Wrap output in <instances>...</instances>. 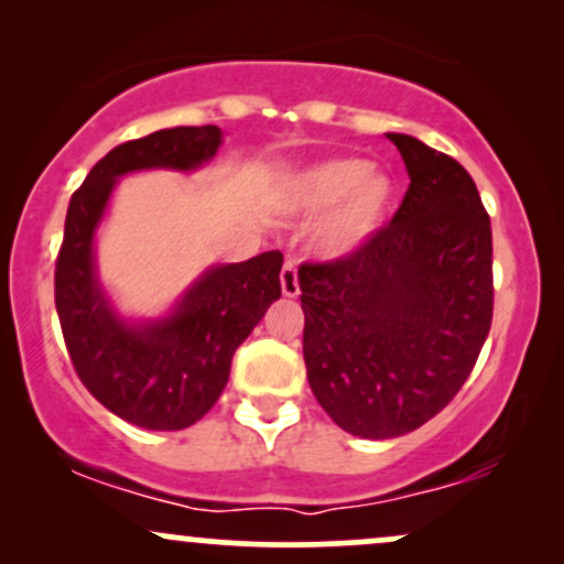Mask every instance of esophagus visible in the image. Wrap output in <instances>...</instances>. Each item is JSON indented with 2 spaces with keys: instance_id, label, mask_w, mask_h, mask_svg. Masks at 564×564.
Returning <instances> with one entry per match:
<instances>
[{
  "instance_id": "obj_1",
  "label": "esophagus",
  "mask_w": 564,
  "mask_h": 564,
  "mask_svg": "<svg viewBox=\"0 0 564 564\" xmlns=\"http://www.w3.org/2000/svg\"><path fill=\"white\" fill-rule=\"evenodd\" d=\"M281 291H283V296H296V294H300V278H296V262L294 260L283 262Z\"/></svg>"
}]
</instances>
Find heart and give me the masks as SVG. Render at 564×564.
Listing matches in <instances>:
<instances>
[{"label": "heart", "mask_w": 564, "mask_h": 564, "mask_svg": "<svg viewBox=\"0 0 564 564\" xmlns=\"http://www.w3.org/2000/svg\"><path fill=\"white\" fill-rule=\"evenodd\" d=\"M392 200V174L358 156L323 159L289 185V206L296 215H323L313 241L326 260L364 251L390 219Z\"/></svg>", "instance_id": "1"}]
</instances>
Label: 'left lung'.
Wrapping results in <instances>:
<instances>
[{
	"label": "left lung",
	"instance_id": "obj_1",
	"mask_svg": "<svg viewBox=\"0 0 564 564\" xmlns=\"http://www.w3.org/2000/svg\"><path fill=\"white\" fill-rule=\"evenodd\" d=\"M403 204L347 260L302 264L310 390L349 435L400 437L462 390L494 318V238L475 180L411 134Z\"/></svg>",
	"mask_w": 564,
	"mask_h": 564
}]
</instances>
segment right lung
I'll return each mask as SVG.
<instances>
[{
	"instance_id": "right-lung-1",
	"label": "right lung",
	"mask_w": 564,
	"mask_h": 564,
	"mask_svg": "<svg viewBox=\"0 0 564 564\" xmlns=\"http://www.w3.org/2000/svg\"><path fill=\"white\" fill-rule=\"evenodd\" d=\"M219 127L159 129L116 145L70 196L55 264V307L70 364L108 411L142 430L196 424L230 377L232 352L281 296V251L212 264L170 313L132 321L97 278L95 236L124 174L196 172L217 156Z\"/></svg>"
}]
</instances>
